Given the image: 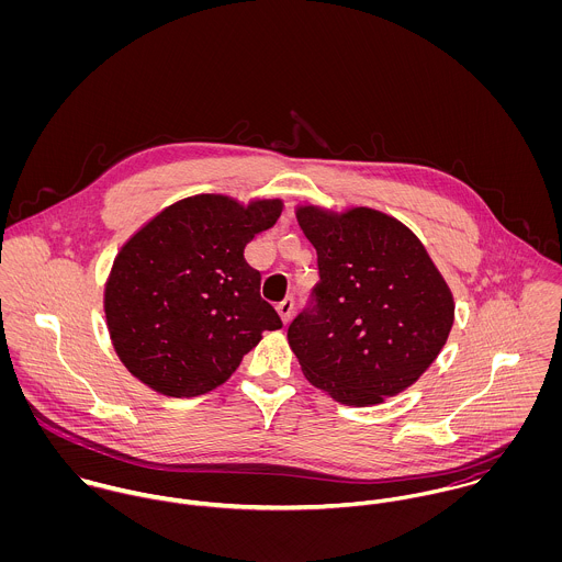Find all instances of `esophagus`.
Masks as SVG:
<instances>
[{
    "instance_id": "obj_1",
    "label": "esophagus",
    "mask_w": 562,
    "mask_h": 562,
    "mask_svg": "<svg viewBox=\"0 0 562 562\" xmlns=\"http://www.w3.org/2000/svg\"><path fill=\"white\" fill-rule=\"evenodd\" d=\"M277 314L281 316L283 324H288L290 318L294 316V301H292V299H285L283 303H279V305H277Z\"/></svg>"
}]
</instances>
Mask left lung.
Masks as SVG:
<instances>
[{
  "instance_id": "1",
  "label": "left lung",
  "mask_w": 562,
  "mask_h": 562,
  "mask_svg": "<svg viewBox=\"0 0 562 562\" xmlns=\"http://www.w3.org/2000/svg\"><path fill=\"white\" fill-rule=\"evenodd\" d=\"M321 281L288 341L312 385L368 406L413 385L441 352L454 301L422 241L396 218L352 207L296 210Z\"/></svg>"
}]
</instances>
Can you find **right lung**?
<instances>
[{"instance_id":"1","label":"right lung","mask_w":562,"mask_h":562,"mask_svg":"<svg viewBox=\"0 0 562 562\" xmlns=\"http://www.w3.org/2000/svg\"><path fill=\"white\" fill-rule=\"evenodd\" d=\"M279 199L240 205L223 194L172 203L134 234L105 285V321L123 366L164 396L190 398L223 385L281 328L261 301V274L244 246L281 216Z\"/></svg>"}]
</instances>
